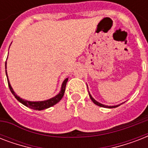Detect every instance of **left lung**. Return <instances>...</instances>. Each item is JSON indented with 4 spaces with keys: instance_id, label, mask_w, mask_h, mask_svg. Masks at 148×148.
<instances>
[{
    "instance_id": "obj_1",
    "label": "left lung",
    "mask_w": 148,
    "mask_h": 148,
    "mask_svg": "<svg viewBox=\"0 0 148 148\" xmlns=\"http://www.w3.org/2000/svg\"><path fill=\"white\" fill-rule=\"evenodd\" d=\"M88 93H89V96H90V98L91 99V101L94 102V103L96 104V105L99 106V107H102V108H117V107H118V106H120V104H117V105H115V106H108V105H105V104H103V103H99L98 101H97L96 100H95L94 97L91 96V95L90 94V92L88 91Z\"/></svg>"
}]
</instances>
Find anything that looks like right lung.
Wrapping results in <instances>:
<instances>
[{
  "label": "right lung",
  "instance_id": "add662e5",
  "mask_svg": "<svg viewBox=\"0 0 148 148\" xmlns=\"http://www.w3.org/2000/svg\"><path fill=\"white\" fill-rule=\"evenodd\" d=\"M5 68L7 69V62L5 63ZM6 75H7V78H8V86H9V88H10V91H11V93H12L13 95H14V96L15 97V98L17 99V101H19V102H21L22 104H24V106L28 107V108H31V109H34V110H45V109H47V108H51V107L53 106L57 103H58V102H59V101L61 100V98L63 97L64 95L65 88H66V84H67V81H68V78H66L64 81H63L60 92L58 93V95H56V96H54L53 97H51V98L48 99V100H45V101H27V100H24V99H22L21 97H20L19 96H17V95H16V93L14 92V90H13L12 87H11V85H10V81H9V79H8V74H7V70H6Z\"/></svg>",
  "mask_w": 148,
  "mask_h": 148
}]
</instances>
